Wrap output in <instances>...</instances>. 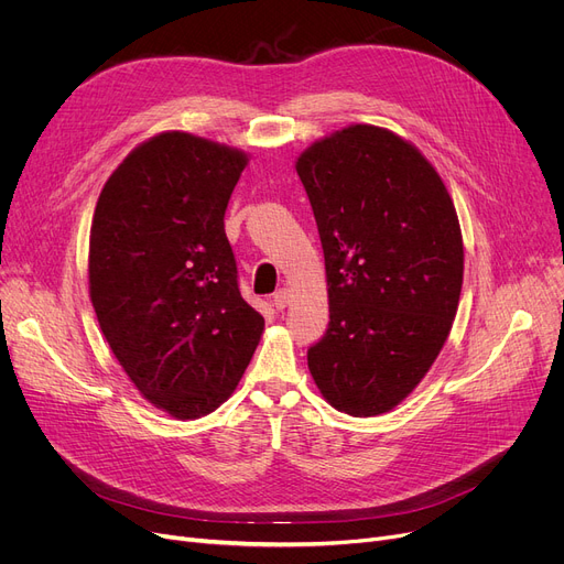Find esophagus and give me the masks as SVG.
Instances as JSON below:
<instances>
[{
	"label": "esophagus",
	"mask_w": 564,
	"mask_h": 564,
	"mask_svg": "<svg viewBox=\"0 0 564 564\" xmlns=\"http://www.w3.org/2000/svg\"><path fill=\"white\" fill-rule=\"evenodd\" d=\"M290 300H292V290H290V288H281V290L274 294L272 302H274L276 311H283V308H288Z\"/></svg>",
	"instance_id": "34e87169"
}]
</instances>
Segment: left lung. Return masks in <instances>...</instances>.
<instances>
[{"label": "left lung", "instance_id": "obj_1", "mask_svg": "<svg viewBox=\"0 0 564 564\" xmlns=\"http://www.w3.org/2000/svg\"><path fill=\"white\" fill-rule=\"evenodd\" d=\"M294 169L329 294L308 370L334 409L379 416L419 387L453 329L464 281L455 203L416 145L368 123L317 139Z\"/></svg>", "mask_w": 564, "mask_h": 564}]
</instances>
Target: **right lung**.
<instances>
[{"label":"right lung","instance_id":"add662e5","mask_svg":"<svg viewBox=\"0 0 564 564\" xmlns=\"http://www.w3.org/2000/svg\"><path fill=\"white\" fill-rule=\"evenodd\" d=\"M247 164L240 148L166 130L130 151L98 196L88 240L98 324L137 391L177 421L232 395L264 332L224 230Z\"/></svg>","mask_w":564,"mask_h":564}]
</instances>
